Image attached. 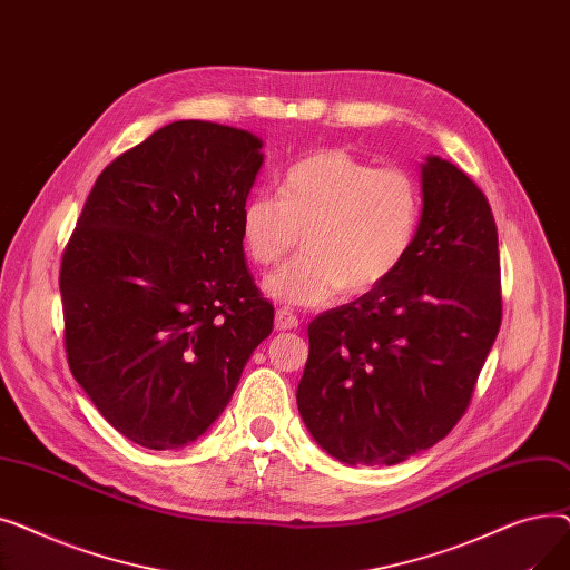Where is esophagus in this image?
Here are the masks:
<instances>
[{
  "instance_id": "1",
  "label": "esophagus",
  "mask_w": 570,
  "mask_h": 570,
  "mask_svg": "<svg viewBox=\"0 0 570 570\" xmlns=\"http://www.w3.org/2000/svg\"><path fill=\"white\" fill-rule=\"evenodd\" d=\"M275 327H277V331H295V327H297V316L291 309L282 307L275 314Z\"/></svg>"
}]
</instances>
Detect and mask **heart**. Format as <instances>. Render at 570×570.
<instances>
[{"label": "heart", "mask_w": 570, "mask_h": 570, "mask_svg": "<svg viewBox=\"0 0 570 570\" xmlns=\"http://www.w3.org/2000/svg\"><path fill=\"white\" fill-rule=\"evenodd\" d=\"M423 198L402 168H376L346 149H318L291 164L277 196L239 209V239L263 267L282 263L305 230V254L265 282L295 307H323L346 288L370 293L391 279L415 243Z\"/></svg>", "instance_id": "obj_1"}]
</instances>
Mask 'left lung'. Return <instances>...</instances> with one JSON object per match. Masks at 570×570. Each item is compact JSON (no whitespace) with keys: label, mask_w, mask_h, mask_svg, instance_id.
<instances>
[{"label":"left lung","mask_w":570,"mask_h":570,"mask_svg":"<svg viewBox=\"0 0 570 570\" xmlns=\"http://www.w3.org/2000/svg\"><path fill=\"white\" fill-rule=\"evenodd\" d=\"M499 325L490 203L464 170L428 157L411 254L391 279L309 323L297 411L340 462L400 464L458 425Z\"/></svg>","instance_id":"1"}]
</instances>
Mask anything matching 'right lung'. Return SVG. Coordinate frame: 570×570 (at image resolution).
I'll use <instances>...</instances> for the list:
<instances>
[{
    "label": "right lung",
    "instance_id": "right-lung-1",
    "mask_svg": "<svg viewBox=\"0 0 570 570\" xmlns=\"http://www.w3.org/2000/svg\"><path fill=\"white\" fill-rule=\"evenodd\" d=\"M261 147L249 131L200 119L155 131L104 168L65 249L71 374L149 451L203 436L273 333L275 307L239 239Z\"/></svg>",
    "mask_w": 570,
    "mask_h": 570
}]
</instances>
